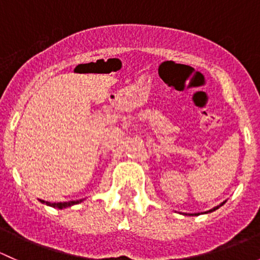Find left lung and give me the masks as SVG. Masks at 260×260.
<instances>
[{
	"mask_svg": "<svg viewBox=\"0 0 260 260\" xmlns=\"http://www.w3.org/2000/svg\"><path fill=\"white\" fill-rule=\"evenodd\" d=\"M224 204H225V201H224V203H221V204H220L219 206H215V208H214V209H211V210L206 211L205 214H208V212H212V211H215V210H216V209H219L220 206H222V205H224ZM190 215H192V216H198V215H200V214H199V212H198V214H190Z\"/></svg>",
	"mask_w": 260,
	"mask_h": 260,
	"instance_id": "left-lung-1",
	"label": "left lung"
}]
</instances>
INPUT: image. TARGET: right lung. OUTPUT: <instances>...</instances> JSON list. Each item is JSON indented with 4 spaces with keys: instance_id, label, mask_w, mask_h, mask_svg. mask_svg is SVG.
<instances>
[{
    "instance_id": "1",
    "label": "right lung",
    "mask_w": 260,
    "mask_h": 260,
    "mask_svg": "<svg viewBox=\"0 0 260 260\" xmlns=\"http://www.w3.org/2000/svg\"><path fill=\"white\" fill-rule=\"evenodd\" d=\"M83 200H77V201H68V203H49V201H44L40 200V203L46 204V205L52 206V208H56V209H65V208H69V206L75 205V204H79Z\"/></svg>"
}]
</instances>
